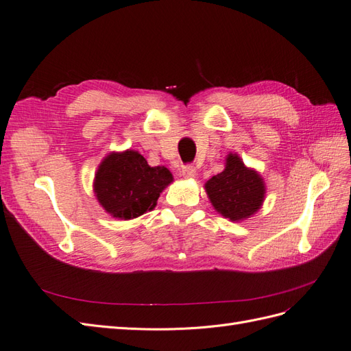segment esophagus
<instances>
[{"label": "esophagus", "mask_w": 351, "mask_h": 351, "mask_svg": "<svg viewBox=\"0 0 351 351\" xmlns=\"http://www.w3.org/2000/svg\"><path fill=\"white\" fill-rule=\"evenodd\" d=\"M182 176H183L184 178H195V177H196V168L192 167V165L184 167L183 171H182Z\"/></svg>", "instance_id": "1"}]
</instances>
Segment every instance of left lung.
Here are the masks:
<instances>
[{"instance_id":"obj_1","label":"left lung","mask_w":351,"mask_h":351,"mask_svg":"<svg viewBox=\"0 0 351 351\" xmlns=\"http://www.w3.org/2000/svg\"><path fill=\"white\" fill-rule=\"evenodd\" d=\"M205 192L218 214L240 222L262 208L267 186L256 169L246 167L237 154L230 152L224 171L208 180Z\"/></svg>"}]
</instances>
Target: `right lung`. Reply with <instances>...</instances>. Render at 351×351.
Masks as SVG:
<instances>
[{
    "instance_id": "obj_1",
    "label": "right lung",
    "mask_w": 351,
    "mask_h": 351,
    "mask_svg": "<svg viewBox=\"0 0 351 351\" xmlns=\"http://www.w3.org/2000/svg\"><path fill=\"white\" fill-rule=\"evenodd\" d=\"M173 180L168 168L151 167L141 152H110L95 173L93 193L107 214L129 221L152 210Z\"/></svg>"
}]
</instances>
